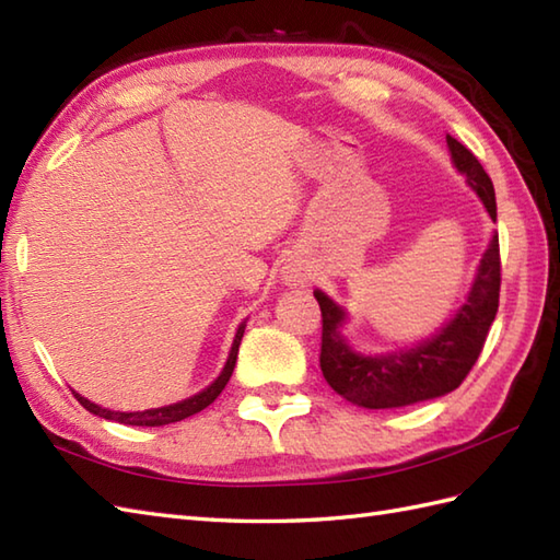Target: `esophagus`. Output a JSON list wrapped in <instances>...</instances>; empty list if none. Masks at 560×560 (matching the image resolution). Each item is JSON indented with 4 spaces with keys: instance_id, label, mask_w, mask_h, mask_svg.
Segmentation results:
<instances>
[{
    "instance_id": "esophagus-1",
    "label": "esophagus",
    "mask_w": 560,
    "mask_h": 560,
    "mask_svg": "<svg viewBox=\"0 0 560 560\" xmlns=\"http://www.w3.org/2000/svg\"><path fill=\"white\" fill-rule=\"evenodd\" d=\"M305 279V273L301 271V269H289V281H303Z\"/></svg>"
}]
</instances>
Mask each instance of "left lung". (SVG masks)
<instances>
[{
    "label": "left lung",
    "instance_id": "left-lung-1",
    "mask_svg": "<svg viewBox=\"0 0 560 560\" xmlns=\"http://www.w3.org/2000/svg\"><path fill=\"white\" fill-rule=\"evenodd\" d=\"M447 147L457 171L467 175L474 192L481 197L486 211L495 221V192L489 173L455 137L447 135ZM315 299L323 313L319 368L337 395L365 409H395L443 397L464 383L489 337L501 299V245L498 235H493L469 299L459 307L455 319L431 341H423L411 351L395 355H361L351 351L337 331L343 319L341 307L331 303L323 291H315Z\"/></svg>",
    "mask_w": 560,
    "mask_h": 560
}]
</instances>
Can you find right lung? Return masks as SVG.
Returning a JSON list of instances; mask_svg holds the SVG:
<instances>
[{
    "mask_svg": "<svg viewBox=\"0 0 560 560\" xmlns=\"http://www.w3.org/2000/svg\"><path fill=\"white\" fill-rule=\"evenodd\" d=\"M243 331H245V325H241V329H237L235 335V341H233V349H231V355H229V363H225L223 373L217 377V383H211L205 392H199V395L189 397L185 401H177V404H171V407H161V409H149V411H108L98 407V404H93L89 399H83L81 395L74 397L77 401L81 404L83 409L101 416V419H108V421H117V423H127V425H165V423H175V421H183L187 419V416L192 413H199L201 409H207L209 404L217 399L223 387L229 385V380L233 375V368H235V359H237V349H241V339H243Z\"/></svg>",
    "mask_w": 560,
    "mask_h": 560,
    "instance_id": "right-lung-1",
    "label": "right lung"
}]
</instances>
